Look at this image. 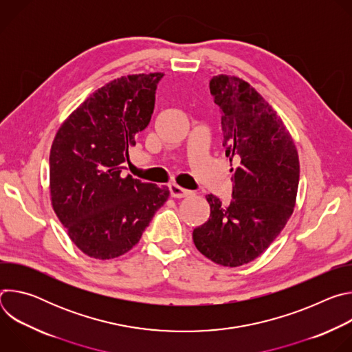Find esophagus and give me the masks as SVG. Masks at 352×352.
<instances>
[{"label":"esophagus","instance_id":"1","mask_svg":"<svg viewBox=\"0 0 352 352\" xmlns=\"http://www.w3.org/2000/svg\"><path fill=\"white\" fill-rule=\"evenodd\" d=\"M168 189H170V195H171L173 197H177V199H181V197H186V196H189V195L192 193L190 190H188V189H184V188H181V186L175 185V184H171V185H168Z\"/></svg>","mask_w":352,"mask_h":352}]
</instances>
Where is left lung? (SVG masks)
Segmentation results:
<instances>
[{"label":"left lung","mask_w":352,"mask_h":352,"mask_svg":"<svg viewBox=\"0 0 352 352\" xmlns=\"http://www.w3.org/2000/svg\"><path fill=\"white\" fill-rule=\"evenodd\" d=\"M209 86L221 110L226 155L238 166L231 168V202L208 195L210 217L192 236L208 259L238 267L261 256L292 216L299 159L277 111L248 82L221 74Z\"/></svg>","instance_id":"left-lung-1"}]
</instances>
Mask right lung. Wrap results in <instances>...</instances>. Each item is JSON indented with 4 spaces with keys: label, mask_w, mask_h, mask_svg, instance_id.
Segmentation results:
<instances>
[{
    "label": "right lung",
    "mask_w": 352,
    "mask_h": 352,
    "mask_svg": "<svg viewBox=\"0 0 352 352\" xmlns=\"http://www.w3.org/2000/svg\"><path fill=\"white\" fill-rule=\"evenodd\" d=\"M162 72L117 78L61 124L50 152V199L71 241L90 258L131 250L168 199L167 186L124 175L128 148L152 118Z\"/></svg>",
    "instance_id": "obj_1"
}]
</instances>
